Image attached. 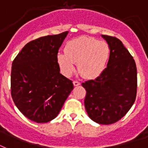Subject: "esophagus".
I'll return each instance as SVG.
<instances>
[{
	"instance_id": "34e87169",
	"label": "esophagus",
	"mask_w": 148,
	"mask_h": 148,
	"mask_svg": "<svg viewBox=\"0 0 148 148\" xmlns=\"http://www.w3.org/2000/svg\"><path fill=\"white\" fill-rule=\"evenodd\" d=\"M73 85H74V86H79V85H80V83H79V81L75 80V81H73Z\"/></svg>"
}]
</instances>
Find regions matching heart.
Listing matches in <instances>:
<instances>
[{
  "label": "heart",
  "mask_w": 148,
  "mask_h": 148,
  "mask_svg": "<svg viewBox=\"0 0 148 148\" xmlns=\"http://www.w3.org/2000/svg\"><path fill=\"white\" fill-rule=\"evenodd\" d=\"M109 57V47L104 41L81 36L68 42L65 54H58V62L62 72L70 75L77 63L79 73L84 78L94 79L102 73Z\"/></svg>",
  "instance_id": "heart-1"
}]
</instances>
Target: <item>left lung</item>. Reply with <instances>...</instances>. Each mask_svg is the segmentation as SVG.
<instances>
[{"mask_svg": "<svg viewBox=\"0 0 148 148\" xmlns=\"http://www.w3.org/2000/svg\"><path fill=\"white\" fill-rule=\"evenodd\" d=\"M110 49L107 67L95 79L86 81L85 108L95 123L109 125L121 119L136 100L137 73L135 61L120 40L102 35Z\"/></svg>", "mask_w": 148, "mask_h": 148, "instance_id": "obj_1", "label": "left lung"}]
</instances>
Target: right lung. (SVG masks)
Here are the masks:
<instances>
[{"label": "right lung", "mask_w": 148, "mask_h": 148, "mask_svg": "<svg viewBox=\"0 0 148 148\" xmlns=\"http://www.w3.org/2000/svg\"><path fill=\"white\" fill-rule=\"evenodd\" d=\"M68 33L66 31L29 42L12 62V99L31 121L48 123L57 117L73 90V81L60 73L57 58Z\"/></svg>", "instance_id": "1"}]
</instances>
